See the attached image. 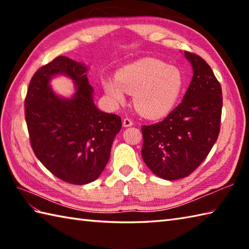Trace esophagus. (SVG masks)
Instances as JSON below:
<instances>
[{"mask_svg": "<svg viewBox=\"0 0 249 249\" xmlns=\"http://www.w3.org/2000/svg\"><path fill=\"white\" fill-rule=\"evenodd\" d=\"M133 124H134L133 121H131L128 118H126V119L123 120V126H124V127H130V126H133Z\"/></svg>", "mask_w": 249, "mask_h": 249, "instance_id": "1", "label": "esophagus"}]
</instances>
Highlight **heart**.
Segmentation results:
<instances>
[{
  "label": "heart",
  "mask_w": 249,
  "mask_h": 249,
  "mask_svg": "<svg viewBox=\"0 0 249 249\" xmlns=\"http://www.w3.org/2000/svg\"><path fill=\"white\" fill-rule=\"evenodd\" d=\"M184 78L176 66L152 57L126 65L115 79H105L103 88L114 104L125 100V92L134 94V105L145 118L158 119L170 112L181 95Z\"/></svg>",
  "instance_id": "b5f03b06"
}]
</instances>
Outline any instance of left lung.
<instances>
[{
	"mask_svg": "<svg viewBox=\"0 0 249 249\" xmlns=\"http://www.w3.org/2000/svg\"><path fill=\"white\" fill-rule=\"evenodd\" d=\"M193 79L182 103L165 120L142 126V160L157 177L174 181L200 166L218 138L223 95L212 68L185 51Z\"/></svg>",
	"mask_w": 249,
	"mask_h": 249,
	"instance_id": "left-lung-1",
	"label": "left lung"
}]
</instances>
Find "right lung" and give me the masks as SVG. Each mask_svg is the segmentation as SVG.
Here are the masks:
<instances>
[{
    "instance_id": "add662e5",
    "label": "right lung",
    "mask_w": 249,
    "mask_h": 249,
    "mask_svg": "<svg viewBox=\"0 0 249 249\" xmlns=\"http://www.w3.org/2000/svg\"><path fill=\"white\" fill-rule=\"evenodd\" d=\"M87 71L80 63L57 56L35 72L24 102L34 154L56 178L75 185L98 178L122 127L119 115L95 106ZM59 74L74 81L76 91L70 99L57 95L50 86Z\"/></svg>"
}]
</instances>
